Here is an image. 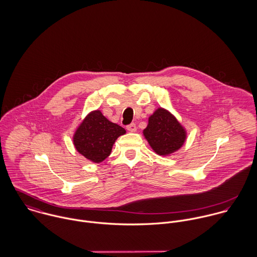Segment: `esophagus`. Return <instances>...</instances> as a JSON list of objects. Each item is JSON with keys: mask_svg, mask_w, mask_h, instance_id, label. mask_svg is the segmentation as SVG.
<instances>
[{"mask_svg": "<svg viewBox=\"0 0 257 257\" xmlns=\"http://www.w3.org/2000/svg\"><path fill=\"white\" fill-rule=\"evenodd\" d=\"M126 130H127L128 132H131V133L137 132V125H136V123H135V122H132V123L127 124V125H126Z\"/></svg>", "mask_w": 257, "mask_h": 257, "instance_id": "esophagus-1", "label": "esophagus"}]
</instances>
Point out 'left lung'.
<instances>
[{"label": "left lung", "instance_id": "8db88e82", "mask_svg": "<svg viewBox=\"0 0 257 257\" xmlns=\"http://www.w3.org/2000/svg\"><path fill=\"white\" fill-rule=\"evenodd\" d=\"M144 135L159 155H168L183 146L186 132L174 115L162 108L157 109L148 118Z\"/></svg>", "mask_w": 257, "mask_h": 257}]
</instances>
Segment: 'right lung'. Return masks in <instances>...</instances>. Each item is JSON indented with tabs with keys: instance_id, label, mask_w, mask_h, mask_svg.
Masks as SVG:
<instances>
[{
	"instance_id": "right-lung-1",
	"label": "right lung",
	"mask_w": 257,
	"mask_h": 257,
	"mask_svg": "<svg viewBox=\"0 0 257 257\" xmlns=\"http://www.w3.org/2000/svg\"><path fill=\"white\" fill-rule=\"evenodd\" d=\"M124 134L123 127L107 119L100 110H94L77 128L74 146L87 159L100 163L110 155L115 140Z\"/></svg>"
}]
</instances>
